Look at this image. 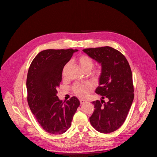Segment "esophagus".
I'll list each match as a JSON object with an SVG mask.
<instances>
[{"label":"esophagus","mask_w":157,"mask_h":157,"mask_svg":"<svg viewBox=\"0 0 157 157\" xmlns=\"http://www.w3.org/2000/svg\"><path fill=\"white\" fill-rule=\"evenodd\" d=\"M80 103H81V104H83V103H84L85 102H86V101L84 100V99H80Z\"/></svg>","instance_id":"1"}]
</instances>
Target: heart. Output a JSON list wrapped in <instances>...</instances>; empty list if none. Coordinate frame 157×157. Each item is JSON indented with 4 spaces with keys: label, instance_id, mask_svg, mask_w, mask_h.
I'll return each mask as SVG.
<instances>
[{
    "label": "heart",
    "instance_id": "1",
    "mask_svg": "<svg viewBox=\"0 0 157 157\" xmlns=\"http://www.w3.org/2000/svg\"><path fill=\"white\" fill-rule=\"evenodd\" d=\"M78 61L80 67L82 68V69L84 71L86 70H91L94 66V62L92 59L88 56L82 55L81 56H80ZM69 65L70 63L69 62L65 65L63 71V74L65 73L66 69L69 67ZM92 89V85L89 82H86L84 84H76L74 85V86L73 88L74 93L77 95V96L82 98H86Z\"/></svg>",
    "mask_w": 157,
    "mask_h": 157
}]
</instances>
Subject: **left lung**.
Listing matches in <instances>:
<instances>
[{
    "label": "left lung",
    "instance_id": "obj_1",
    "mask_svg": "<svg viewBox=\"0 0 157 157\" xmlns=\"http://www.w3.org/2000/svg\"><path fill=\"white\" fill-rule=\"evenodd\" d=\"M82 50L101 66L99 86L95 92L102 96V99L92 102L95 109L90 122L99 132H115L124 122L134 100L130 65L124 55L111 47ZM105 97L107 102L103 100Z\"/></svg>",
    "mask_w": 157,
    "mask_h": 157
}]
</instances>
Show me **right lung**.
<instances>
[{
    "mask_svg": "<svg viewBox=\"0 0 157 157\" xmlns=\"http://www.w3.org/2000/svg\"><path fill=\"white\" fill-rule=\"evenodd\" d=\"M77 51H41L33 59L28 71V104L41 127L51 134H62L67 131L80 105L77 97L63 101L57 96L64 66Z\"/></svg>",
    "mask_w": 157,
    "mask_h": 157,
    "instance_id": "obj_1",
    "label": "right lung"
}]
</instances>
